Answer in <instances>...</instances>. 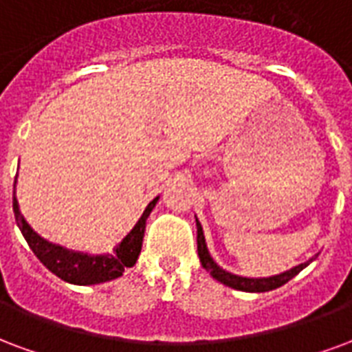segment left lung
Returning a JSON list of instances; mask_svg holds the SVG:
<instances>
[{
	"mask_svg": "<svg viewBox=\"0 0 352 352\" xmlns=\"http://www.w3.org/2000/svg\"><path fill=\"white\" fill-rule=\"evenodd\" d=\"M197 251H199V258H201L202 266L210 272V276L214 279H217L219 283L227 285V287H232L236 291H245V292H266V291H274L278 289L281 285H285L287 281H291L298 272H302L306 268L307 264L311 263H304L294 266L291 270L283 272V274H278V276H270V278H242V276H234L230 272L223 270L219 264L215 263L210 251L206 248V240H204V232H202V227L199 219H197Z\"/></svg>",
	"mask_w": 352,
	"mask_h": 352,
	"instance_id": "1",
	"label": "left lung"
}]
</instances>
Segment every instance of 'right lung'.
<instances>
[{"label":"right lung","mask_w":352,"mask_h":352,"mask_svg":"<svg viewBox=\"0 0 352 352\" xmlns=\"http://www.w3.org/2000/svg\"><path fill=\"white\" fill-rule=\"evenodd\" d=\"M14 189H16V178H14ZM159 197L146 206L144 214L140 215L137 225L133 227L129 234L118 243L112 253L107 255H89L80 251H71L61 248L58 243L46 242L35 230L28 225L24 215L20 214L16 201V191L12 193V210L16 217L18 229L22 230L25 242L32 248L35 257L45 264L48 270L56 274L58 278L73 285H97L104 281L123 276L125 268H131L137 263L140 250H142V238H144L146 219L151 214V210L157 204Z\"/></svg>","instance_id":"1"}]
</instances>
